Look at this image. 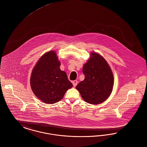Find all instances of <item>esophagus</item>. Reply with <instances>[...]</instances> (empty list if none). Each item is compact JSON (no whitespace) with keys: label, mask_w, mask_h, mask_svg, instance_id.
I'll return each instance as SVG.
<instances>
[{"label":"esophagus","mask_w":147,"mask_h":147,"mask_svg":"<svg viewBox=\"0 0 147 147\" xmlns=\"http://www.w3.org/2000/svg\"><path fill=\"white\" fill-rule=\"evenodd\" d=\"M72 83H73V86H76L77 85V84H78V81L77 80H74V81H73Z\"/></svg>","instance_id":"34e87169"}]
</instances>
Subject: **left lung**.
<instances>
[{"label":"left lung","instance_id":"1","mask_svg":"<svg viewBox=\"0 0 147 147\" xmlns=\"http://www.w3.org/2000/svg\"><path fill=\"white\" fill-rule=\"evenodd\" d=\"M91 56L83 68L84 80L76 88L86 103L99 104L104 102L112 93L113 75L108 64L101 55L92 53Z\"/></svg>","mask_w":147,"mask_h":147}]
</instances>
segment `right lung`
I'll return each mask as SVG.
<instances>
[{
	"instance_id": "add662e5",
	"label": "right lung",
	"mask_w": 147,
	"mask_h": 147,
	"mask_svg": "<svg viewBox=\"0 0 147 147\" xmlns=\"http://www.w3.org/2000/svg\"><path fill=\"white\" fill-rule=\"evenodd\" d=\"M60 65L55 52L50 51L40 58L32 71V89L45 103L58 102L73 86L66 73L59 68Z\"/></svg>"
}]
</instances>
